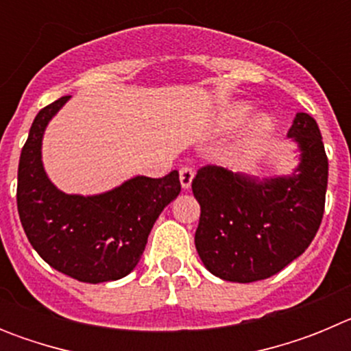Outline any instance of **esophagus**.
Here are the masks:
<instances>
[{
  "label": "esophagus",
  "mask_w": 351,
  "mask_h": 351,
  "mask_svg": "<svg viewBox=\"0 0 351 351\" xmlns=\"http://www.w3.org/2000/svg\"><path fill=\"white\" fill-rule=\"evenodd\" d=\"M193 178H195V170L191 169V167H182V169L179 170V179H181V186L184 188V190L190 188Z\"/></svg>",
  "instance_id": "esophagus-1"
}]
</instances>
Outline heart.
I'll return each mask as SVG.
<instances>
[{"label": "heart", "instance_id": "1", "mask_svg": "<svg viewBox=\"0 0 351 351\" xmlns=\"http://www.w3.org/2000/svg\"><path fill=\"white\" fill-rule=\"evenodd\" d=\"M251 110V105L246 104V101H235V104L228 105V107L223 110L221 114L218 116V121H216V126L218 130H232L235 128L237 125H241L244 119L247 117ZM274 130V121L269 114H256L250 119L246 126V132H244V138L247 142H258L263 141V138H267L269 135Z\"/></svg>", "mask_w": 351, "mask_h": 351}]
</instances>
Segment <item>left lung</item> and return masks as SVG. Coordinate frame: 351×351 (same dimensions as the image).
Here are the masks:
<instances>
[{"mask_svg":"<svg viewBox=\"0 0 351 351\" xmlns=\"http://www.w3.org/2000/svg\"><path fill=\"white\" fill-rule=\"evenodd\" d=\"M288 138L299 151L290 176L260 179L207 165L191 182L200 204L195 246L216 278L267 280L302 255L320 228L328 179L320 128L309 114L297 112Z\"/></svg>","mask_w":351,"mask_h":351,"instance_id":"1","label":"left lung"}]
</instances>
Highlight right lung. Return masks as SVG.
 Wrapping results in <instances>:
<instances>
[{
  "mask_svg": "<svg viewBox=\"0 0 351 351\" xmlns=\"http://www.w3.org/2000/svg\"><path fill=\"white\" fill-rule=\"evenodd\" d=\"M70 96L36 114L21 153L17 209L31 246L56 271L82 283H107L137 267L154 221L181 193L179 172L135 176L98 195H68L49 179L42 141L49 121Z\"/></svg>",
  "mask_w": 351,
  "mask_h": 351,
  "instance_id": "right-lung-1",
  "label": "right lung"
}]
</instances>
